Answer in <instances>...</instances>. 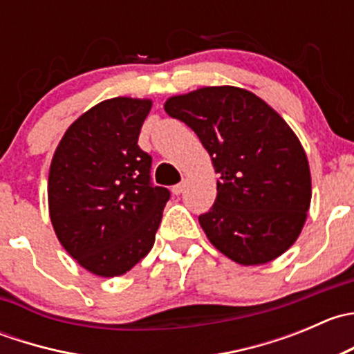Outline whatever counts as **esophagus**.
Instances as JSON below:
<instances>
[{
	"label": "esophagus",
	"instance_id": "obj_1",
	"mask_svg": "<svg viewBox=\"0 0 354 354\" xmlns=\"http://www.w3.org/2000/svg\"><path fill=\"white\" fill-rule=\"evenodd\" d=\"M185 190V181H181V183H178V185H174L173 188H171V192H173L174 195H181V192Z\"/></svg>",
	"mask_w": 354,
	"mask_h": 354
}]
</instances>
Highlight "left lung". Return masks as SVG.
I'll return each mask as SVG.
<instances>
[{"label": "left lung", "mask_w": 354, "mask_h": 354, "mask_svg": "<svg viewBox=\"0 0 354 354\" xmlns=\"http://www.w3.org/2000/svg\"><path fill=\"white\" fill-rule=\"evenodd\" d=\"M164 109L197 133L219 173L217 197L198 221L209 241L241 266L277 259L306 221L312 180L286 121L245 88L203 87Z\"/></svg>", "instance_id": "8db88e82"}]
</instances>
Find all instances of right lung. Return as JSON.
<instances>
[{"label":"right lung","mask_w":354,"mask_h":354,"mask_svg":"<svg viewBox=\"0 0 354 354\" xmlns=\"http://www.w3.org/2000/svg\"><path fill=\"white\" fill-rule=\"evenodd\" d=\"M147 99L114 97L82 114L49 169V216L59 243L95 276L128 272L154 246L171 194L151 181L138 147Z\"/></svg>","instance_id":"add662e5"}]
</instances>
